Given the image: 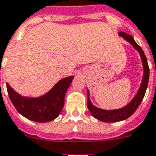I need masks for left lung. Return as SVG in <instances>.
I'll return each mask as SVG.
<instances>
[{"instance_id": "1", "label": "left lung", "mask_w": 156, "mask_h": 156, "mask_svg": "<svg viewBox=\"0 0 156 156\" xmlns=\"http://www.w3.org/2000/svg\"><path fill=\"white\" fill-rule=\"evenodd\" d=\"M119 36L122 38H124V40H125L127 42H129L139 53L141 60H142V67H143V76H142V83L140 84L139 89L137 90V94H135L134 97L133 98V99L127 105H125L124 107L119 108V109L105 110L95 107L94 105L92 103L91 100L89 98V95H90L89 90L87 89V94H88L87 105H88V108H89L92 115L100 121L108 122V123L124 120L134 113L135 111L137 109V107H139V105L141 104V102L144 98L150 76V69L149 67H148V63H147V59L142 48L135 42L133 37L131 35L120 32H119Z\"/></svg>"}]
</instances>
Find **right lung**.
Returning <instances> with one entry per match:
<instances>
[{"label":"right lung","instance_id":"add662e5","mask_svg":"<svg viewBox=\"0 0 156 156\" xmlns=\"http://www.w3.org/2000/svg\"><path fill=\"white\" fill-rule=\"evenodd\" d=\"M73 76L60 80L44 94L39 97L22 96L6 83L7 91L12 103L19 113L27 119L46 123L58 116L64 106V98L72 84Z\"/></svg>","mask_w":156,"mask_h":156}]
</instances>
